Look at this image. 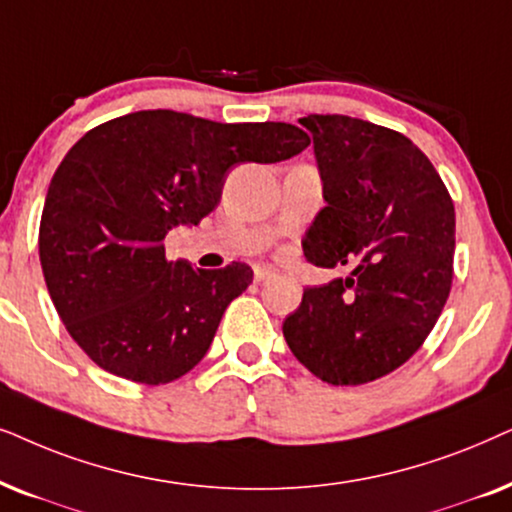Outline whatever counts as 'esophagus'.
<instances>
[{
	"instance_id": "esophagus-1",
	"label": "esophagus",
	"mask_w": 512,
	"mask_h": 512,
	"mask_svg": "<svg viewBox=\"0 0 512 512\" xmlns=\"http://www.w3.org/2000/svg\"><path fill=\"white\" fill-rule=\"evenodd\" d=\"M276 278V269L271 267H255V281L257 283H269Z\"/></svg>"
}]
</instances>
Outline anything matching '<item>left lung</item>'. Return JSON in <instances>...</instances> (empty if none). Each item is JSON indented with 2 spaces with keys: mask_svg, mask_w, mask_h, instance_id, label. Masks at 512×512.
<instances>
[{
  "mask_svg": "<svg viewBox=\"0 0 512 512\" xmlns=\"http://www.w3.org/2000/svg\"><path fill=\"white\" fill-rule=\"evenodd\" d=\"M313 135L327 206L302 248L349 276L306 288L283 323L290 351L332 386H358L407 363L452 288L454 203L428 156L403 133L344 117L299 119Z\"/></svg>",
  "mask_w": 512,
  "mask_h": 512,
  "instance_id": "8db88e82",
  "label": "left lung"
}]
</instances>
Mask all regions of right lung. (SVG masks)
I'll list each match as a JSON object with an SVG mask.
<instances>
[{"instance_id":"right-lung-1","label":"right lung","mask_w":512,"mask_h":512,"mask_svg":"<svg viewBox=\"0 0 512 512\" xmlns=\"http://www.w3.org/2000/svg\"><path fill=\"white\" fill-rule=\"evenodd\" d=\"M309 145L292 124H217L173 109L91 128L60 161L39 224L46 288L81 351L149 386L199 365L252 269L170 262L163 238L213 213L236 163L285 161Z\"/></svg>"}]
</instances>
